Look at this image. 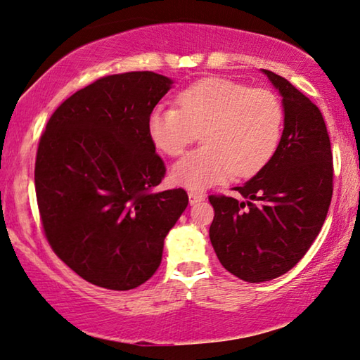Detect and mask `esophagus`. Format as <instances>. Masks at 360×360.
I'll use <instances>...</instances> for the list:
<instances>
[{"instance_id":"esophagus-1","label":"esophagus","mask_w":360,"mask_h":360,"mask_svg":"<svg viewBox=\"0 0 360 360\" xmlns=\"http://www.w3.org/2000/svg\"><path fill=\"white\" fill-rule=\"evenodd\" d=\"M205 200L203 193H197V192H189V203L191 205H197Z\"/></svg>"}]
</instances>
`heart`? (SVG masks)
Listing matches in <instances>:
<instances>
[{"mask_svg":"<svg viewBox=\"0 0 360 360\" xmlns=\"http://www.w3.org/2000/svg\"><path fill=\"white\" fill-rule=\"evenodd\" d=\"M178 104L153 107L147 133L155 149L169 157L181 155L202 133V149L173 167L174 182L187 189L203 191L233 174L253 176L281 144L285 112L271 89L208 78L182 91Z\"/></svg>","mask_w":360,"mask_h":360,"instance_id":"obj_1","label":"heart"}]
</instances>
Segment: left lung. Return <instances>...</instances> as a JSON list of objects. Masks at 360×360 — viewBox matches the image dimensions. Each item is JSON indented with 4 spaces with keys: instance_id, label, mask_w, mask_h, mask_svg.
<instances>
[{
    "instance_id": "1",
    "label": "left lung",
    "mask_w": 360,
    "mask_h": 360,
    "mask_svg": "<svg viewBox=\"0 0 360 360\" xmlns=\"http://www.w3.org/2000/svg\"><path fill=\"white\" fill-rule=\"evenodd\" d=\"M283 133L271 162L240 187L245 198L210 195V240L224 269L245 282L272 281L296 266L321 232L333 193V157L319 107L274 72Z\"/></svg>"
}]
</instances>
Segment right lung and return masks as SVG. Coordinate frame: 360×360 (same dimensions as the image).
I'll return each instance as SVG.
<instances>
[{
	"label": "right lung",
	"mask_w": 360,
	"mask_h": 360,
	"mask_svg": "<svg viewBox=\"0 0 360 360\" xmlns=\"http://www.w3.org/2000/svg\"><path fill=\"white\" fill-rule=\"evenodd\" d=\"M171 84L153 72L102 77L62 102L39 139L44 233L54 253L98 287L124 292L149 281L189 203L184 189L152 192L167 168L147 120Z\"/></svg>",
	"instance_id": "right-lung-1"
}]
</instances>
